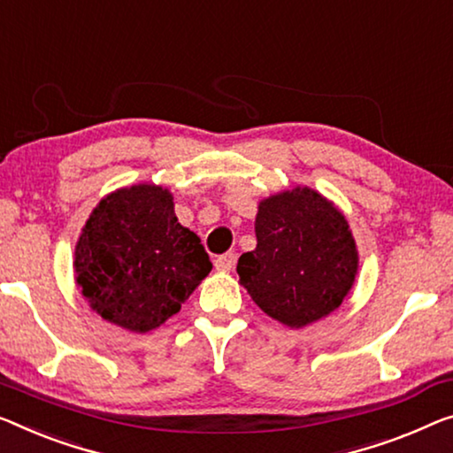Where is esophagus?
<instances>
[{
	"instance_id": "esophagus-1",
	"label": "esophagus",
	"mask_w": 453,
	"mask_h": 453,
	"mask_svg": "<svg viewBox=\"0 0 453 453\" xmlns=\"http://www.w3.org/2000/svg\"><path fill=\"white\" fill-rule=\"evenodd\" d=\"M235 265V256L232 252H226L215 258V268L221 270V273H227V270H232Z\"/></svg>"
}]
</instances>
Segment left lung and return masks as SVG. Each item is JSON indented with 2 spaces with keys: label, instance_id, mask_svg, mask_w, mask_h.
I'll list each match as a JSON object with an SVG mask.
<instances>
[{
  "label": "left lung",
  "instance_id": "obj_1",
  "mask_svg": "<svg viewBox=\"0 0 453 453\" xmlns=\"http://www.w3.org/2000/svg\"><path fill=\"white\" fill-rule=\"evenodd\" d=\"M256 250L240 256V282L252 301L288 327H305L342 305L357 273V250L343 215L311 188L265 199Z\"/></svg>",
  "mask_w": 453,
  "mask_h": 453
}]
</instances>
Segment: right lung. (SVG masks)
I'll list each match as a JSON object with an SVG mask.
<instances>
[{
	"instance_id": "right-lung-1",
	"label": "right lung",
	"mask_w": 453,
	"mask_h": 453,
	"mask_svg": "<svg viewBox=\"0 0 453 453\" xmlns=\"http://www.w3.org/2000/svg\"><path fill=\"white\" fill-rule=\"evenodd\" d=\"M209 270L199 235L179 224L173 195L157 185L101 199L75 248L77 285L89 305L138 334L177 313Z\"/></svg>"
}]
</instances>
